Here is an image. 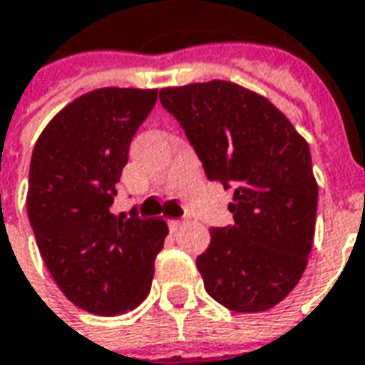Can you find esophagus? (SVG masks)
Listing matches in <instances>:
<instances>
[{
    "mask_svg": "<svg viewBox=\"0 0 365 365\" xmlns=\"http://www.w3.org/2000/svg\"><path fill=\"white\" fill-rule=\"evenodd\" d=\"M185 225V222L182 220H169V227H171L173 231H177L179 227H182Z\"/></svg>",
    "mask_w": 365,
    "mask_h": 365,
    "instance_id": "obj_1",
    "label": "esophagus"
}]
</instances>
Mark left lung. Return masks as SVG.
Here are the masks:
<instances>
[{"label":"left lung","instance_id":"1","mask_svg":"<svg viewBox=\"0 0 365 365\" xmlns=\"http://www.w3.org/2000/svg\"><path fill=\"white\" fill-rule=\"evenodd\" d=\"M159 98L206 177L235 190V223L210 230L196 259L204 288L231 311H268L302 280L313 247L319 185L309 143L267 97L231 81L163 87Z\"/></svg>","mask_w":365,"mask_h":365}]
</instances>
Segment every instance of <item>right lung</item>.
<instances>
[{
  "instance_id": "add662e5",
  "label": "right lung",
  "mask_w": 365,
  "mask_h": 365,
  "mask_svg": "<svg viewBox=\"0 0 365 365\" xmlns=\"http://www.w3.org/2000/svg\"><path fill=\"white\" fill-rule=\"evenodd\" d=\"M157 89L103 87L77 97L34 143L26 214L48 272L93 315L114 317L148 297L169 233L161 217L114 215L130 142Z\"/></svg>"
}]
</instances>
